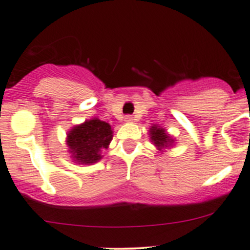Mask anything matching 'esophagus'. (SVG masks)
I'll return each instance as SVG.
<instances>
[{"mask_svg": "<svg viewBox=\"0 0 250 250\" xmlns=\"http://www.w3.org/2000/svg\"><path fill=\"white\" fill-rule=\"evenodd\" d=\"M125 122H132L133 121V117L130 115H127V116H125Z\"/></svg>", "mask_w": 250, "mask_h": 250, "instance_id": "esophagus-1", "label": "esophagus"}]
</instances>
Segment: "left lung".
Masks as SVG:
<instances>
[{"label": "left lung", "mask_w": 250, "mask_h": 250, "mask_svg": "<svg viewBox=\"0 0 250 250\" xmlns=\"http://www.w3.org/2000/svg\"><path fill=\"white\" fill-rule=\"evenodd\" d=\"M150 134H151V140L155 143V145L157 146L160 150L162 147H165V146L170 145L173 141L172 138H170L169 135L165 132V129H162V128H158L157 125H155V127H151Z\"/></svg>", "instance_id": "obj_1"}]
</instances>
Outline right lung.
Segmentation results:
<instances>
[{
	"label": "right lung",
	"mask_w": 250,
	"mask_h": 250,
	"mask_svg": "<svg viewBox=\"0 0 250 250\" xmlns=\"http://www.w3.org/2000/svg\"><path fill=\"white\" fill-rule=\"evenodd\" d=\"M111 140L112 130L109 123L94 118L72 128L67 134L66 143L76 162L90 165L102 158L100 151L107 148Z\"/></svg>",
	"instance_id": "right-lung-1"
}]
</instances>
